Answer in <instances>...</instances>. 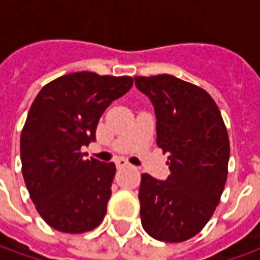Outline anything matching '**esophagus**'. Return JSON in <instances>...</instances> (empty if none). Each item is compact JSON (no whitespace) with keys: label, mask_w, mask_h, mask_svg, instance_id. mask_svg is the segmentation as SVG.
<instances>
[{"label":"esophagus","mask_w":260,"mask_h":260,"mask_svg":"<svg viewBox=\"0 0 260 260\" xmlns=\"http://www.w3.org/2000/svg\"><path fill=\"white\" fill-rule=\"evenodd\" d=\"M115 164H117V167L118 169H121V167H126V166H129V163L125 160V158H118L117 161H115Z\"/></svg>","instance_id":"esophagus-1"}]
</instances>
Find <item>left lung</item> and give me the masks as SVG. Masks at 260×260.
<instances>
[{
    "label": "left lung",
    "instance_id": "8db88e82",
    "mask_svg": "<svg viewBox=\"0 0 260 260\" xmlns=\"http://www.w3.org/2000/svg\"><path fill=\"white\" fill-rule=\"evenodd\" d=\"M152 100L157 146L169 153L170 175L143 173L142 225L154 240L182 242L201 233L217 207L229 174L230 141L221 113L202 87L173 75L135 76Z\"/></svg>",
    "mask_w": 260,
    "mask_h": 260
}]
</instances>
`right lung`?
Masks as SVG:
<instances>
[{
    "mask_svg": "<svg viewBox=\"0 0 260 260\" xmlns=\"http://www.w3.org/2000/svg\"><path fill=\"white\" fill-rule=\"evenodd\" d=\"M134 85L131 76L74 72L39 91L20 134L22 174L36 210L61 233L100 225L107 212L115 164L85 160L106 108Z\"/></svg>",
    "mask_w": 260,
    "mask_h": 260,
    "instance_id": "add662e5",
    "label": "right lung"
}]
</instances>
